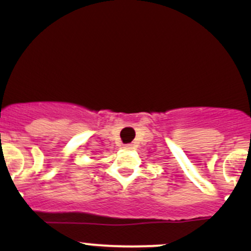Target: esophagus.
<instances>
[{"mask_svg":"<svg viewBox=\"0 0 251 251\" xmlns=\"http://www.w3.org/2000/svg\"><path fill=\"white\" fill-rule=\"evenodd\" d=\"M124 149H125V150H131L132 149V145H131V144H127V145L124 146Z\"/></svg>","mask_w":251,"mask_h":251,"instance_id":"34e87169","label":"esophagus"}]
</instances>
